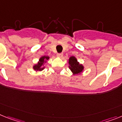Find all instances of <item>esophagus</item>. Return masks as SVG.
Returning <instances> with one entry per match:
<instances>
[{"mask_svg":"<svg viewBox=\"0 0 122 122\" xmlns=\"http://www.w3.org/2000/svg\"><path fill=\"white\" fill-rule=\"evenodd\" d=\"M63 56V53H58V54H57V56L59 57V58H61Z\"/></svg>","mask_w":122,"mask_h":122,"instance_id":"esophagus-1","label":"esophagus"}]
</instances>
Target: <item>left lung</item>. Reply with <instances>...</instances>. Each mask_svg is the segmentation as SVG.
<instances>
[{
	"label": "left lung",
	"mask_w": 122,
	"mask_h": 122,
	"mask_svg": "<svg viewBox=\"0 0 122 122\" xmlns=\"http://www.w3.org/2000/svg\"><path fill=\"white\" fill-rule=\"evenodd\" d=\"M69 67L74 75L79 74L84 70V66L79 64L74 56H71L69 59Z\"/></svg>",
	"instance_id": "obj_1"
}]
</instances>
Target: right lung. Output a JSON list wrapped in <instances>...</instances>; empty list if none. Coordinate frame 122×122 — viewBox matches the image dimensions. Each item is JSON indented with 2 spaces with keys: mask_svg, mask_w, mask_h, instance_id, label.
Segmentation results:
<instances>
[{
  "mask_svg": "<svg viewBox=\"0 0 122 122\" xmlns=\"http://www.w3.org/2000/svg\"><path fill=\"white\" fill-rule=\"evenodd\" d=\"M50 59V57L49 56H43L41 57L39 59V61L38 62V63L35 65L33 66V68L34 69L35 71H41L45 69V67H43V64L44 63H46V62L47 60H48Z\"/></svg>",
  "mask_w": 122,
  "mask_h": 122,
  "instance_id": "right-lung-1",
  "label": "right lung"
}]
</instances>
